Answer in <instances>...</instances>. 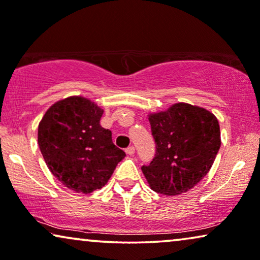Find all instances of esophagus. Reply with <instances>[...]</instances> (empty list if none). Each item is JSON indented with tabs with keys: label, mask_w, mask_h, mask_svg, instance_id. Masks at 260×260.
<instances>
[{
	"label": "esophagus",
	"mask_w": 260,
	"mask_h": 260,
	"mask_svg": "<svg viewBox=\"0 0 260 260\" xmlns=\"http://www.w3.org/2000/svg\"><path fill=\"white\" fill-rule=\"evenodd\" d=\"M125 152L127 155H134L135 154V147H133V145H130L129 148L125 149Z\"/></svg>",
	"instance_id": "esophagus-1"
}]
</instances>
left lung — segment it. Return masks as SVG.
Segmentation results:
<instances>
[{
	"instance_id": "obj_1",
	"label": "left lung",
	"mask_w": 260,
	"mask_h": 260,
	"mask_svg": "<svg viewBox=\"0 0 260 260\" xmlns=\"http://www.w3.org/2000/svg\"><path fill=\"white\" fill-rule=\"evenodd\" d=\"M156 155L142 167L149 187L175 197L194 188L212 168L221 137L218 118L188 103H175L165 111L148 115Z\"/></svg>"
}]
</instances>
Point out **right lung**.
Instances as JSON below:
<instances>
[{"instance_id":"right-lung-1","label":"right lung","mask_w":260,"mask_h":260,"mask_svg":"<svg viewBox=\"0 0 260 260\" xmlns=\"http://www.w3.org/2000/svg\"><path fill=\"white\" fill-rule=\"evenodd\" d=\"M103 113L91 99L71 95L49 106L39 123L38 144L46 165L76 193L101 189L125 157L112 143L111 131L101 126Z\"/></svg>"}]
</instances>
